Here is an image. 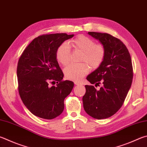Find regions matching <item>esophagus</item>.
Instances as JSON below:
<instances>
[{
    "label": "esophagus",
    "instance_id": "obj_1",
    "mask_svg": "<svg viewBox=\"0 0 147 147\" xmlns=\"http://www.w3.org/2000/svg\"><path fill=\"white\" fill-rule=\"evenodd\" d=\"M74 84H75L76 85H82L83 84L82 82H74Z\"/></svg>",
    "mask_w": 147,
    "mask_h": 147
}]
</instances>
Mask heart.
<instances>
[{
	"label": "heart",
	"mask_w": 147,
	"mask_h": 147,
	"mask_svg": "<svg viewBox=\"0 0 147 147\" xmlns=\"http://www.w3.org/2000/svg\"><path fill=\"white\" fill-rule=\"evenodd\" d=\"M70 44L74 49L82 52L80 59L82 63L67 65L63 70V73L67 79L78 82L89 73L90 68L96 69L101 65L105 59V49L102 44H96L94 40L83 34L72 40ZM56 56L60 64H67L71 56L70 47L67 43L64 42L58 47Z\"/></svg>",
	"instance_id": "obj_1"
}]
</instances>
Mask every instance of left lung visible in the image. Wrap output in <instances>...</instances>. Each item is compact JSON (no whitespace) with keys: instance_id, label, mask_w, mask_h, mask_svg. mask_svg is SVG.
I'll list each match as a JSON object with an SVG mask.
<instances>
[{"instance_id":"8db88e82","label":"left lung","mask_w":147,"mask_h":147,"mask_svg":"<svg viewBox=\"0 0 147 147\" xmlns=\"http://www.w3.org/2000/svg\"><path fill=\"white\" fill-rule=\"evenodd\" d=\"M99 40L105 49L103 63L87 77L95 86L85 85L83 105L85 111L98 119L108 118L121 107L131 87L133 78L132 60L129 50L119 39L111 34L88 32Z\"/></svg>"}]
</instances>
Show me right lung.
Listing matches in <instances>:
<instances>
[{
	"mask_svg": "<svg viewBox=\"0 0 147 147\" xmlns=\"http://www.w3.org/2000/svg\"><path fill=\"white\" fill-rule=\"evenodd\" d=\"M74 34H46L34 38L18 60L17 73L18 92L24 105L34 116L52 119L62 113L64 99L74 83L63 80L57 60V51ZM57 82L55 86L51 83Z\"/></svg>",
	"mask_w": 147,
	"mask_h": 147,
	"instance_id": "obj_1",
	"label": "right lung"
}]
</instances>
